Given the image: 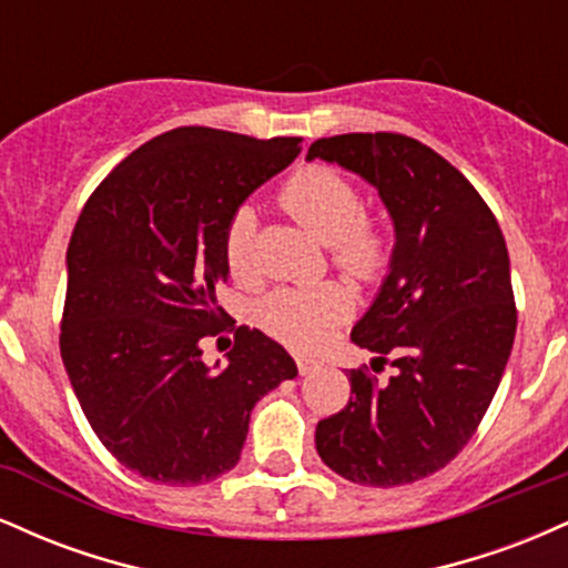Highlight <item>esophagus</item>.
<instances>
[{"label":"esophagus","instance_id":"obj_1","mask_svg":"<svg viewBox=\"0 0 568 568\" xmlns=\"http://www.w3.org/2000/svg\"><path fill=\"white\" fill-rule=\"evenodd\" d=\"M296 366H298V374L310 376V374H315L317 368H321V361H315V357L298 355V357H296Z\"/></svg>","mask_w":568,"mask_h":568}]
</instances>
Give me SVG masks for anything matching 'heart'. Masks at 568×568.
Here are the masks:
<instances>
[{"label": "heart", "instance_id": "b5f03b06", "mask_svg": "<svg viewBox=\"0 0 568 568\" xmlns=\"http://www.w3.org/2000/svg\"><path fill=\"white\" fill-rule=\"evenodd\" d=\"M280 202L306 232L331 245V262L357 280H374L387 264V240L363 219V197L355 184L328 168L298 171L280 192ZM224 258L232 277L245 283L256 275L253 211L237 207L224 232ZM349 293L336 283L312 288L272 291L258 306L264 328L296 347L323 342L338 321L349 315Z\"/></svg>", "mask_w": 568, "mask_h": 568}]
</instances>
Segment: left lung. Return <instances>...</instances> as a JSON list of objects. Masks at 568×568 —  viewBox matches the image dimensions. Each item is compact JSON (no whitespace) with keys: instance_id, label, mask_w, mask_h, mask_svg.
Segmentation results:
<instances>
[{"instance_id":"left-lung-1","label":"left lung","mask_w":568,"mask_h":568,"mask_svg":"<svg viewBox=\"0 0 568 568\" xmlns=\"http://www.w3.org/2000/svg\"><path fill=\"white\" fill-rule=\"evenodd\" d=\"M376 186L395 224L389 272L352 328L357 347L395 368L347 374L352 395L317 422L331 470L361 486H406L446 467L491 406L515 323L510 256L491 207L448 160L400 133L317 139L306 160Z\"/></svg>"}]
</instances>
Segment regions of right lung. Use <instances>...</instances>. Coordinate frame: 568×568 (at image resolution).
I'll list each match as a JSON object with an SVG mask.
<instances>
[{
  "label": "right lung",
  "mask_w": 568,
  "mask_h": 568,
  "mask_svg": "<svg viewBox=\"0 0 568 568\" xmlns=\"http://www.w3.org/2000/svg\"><path fill=\"white\" fill-rule=\"evenodd\" d=\"M302 139L175 128L146 141L84 202L67 251L61 357L98 440L168 486L216 480L240 462L251 410L298 374L258 328L216 304L224 232L247 194L288 168ZM235 331L231 366L202 337Z\"/></svg>",
  "instance_id": "obj_1"
}]
</instances>
